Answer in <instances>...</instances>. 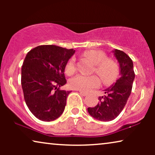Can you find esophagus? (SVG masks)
I'll return each mask as SVG.
<instances>
[{
	"mask_svg": "<svg viewBox=\"0 0 155 155\" xmlns=\"http://www.w3.org/2000/svg\"><path fill=\"white\" fill-rule=\"evenodd\" d=\"M79 92H80V94L82 95V96H84V97L87 96V93L86 92H82V91H80V90H79Z\"/></svg>",
	"mask_w": 155,
	"mask_h": 155,
	"instance_id": "obj_1",
	"label": "esophagus"
}]
</instances>
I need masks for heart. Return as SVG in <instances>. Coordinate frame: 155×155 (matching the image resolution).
<instances>
[{
  "mask_svg": "<svg viewBox=\"0 0 155 155\" xmlns=\"http://www.w3.org/2000/svg\"><path fill=\"white\" fill-rule=\"evenodd\" d=\"M83 56L90 59L94 63L93 72L98 75L104 83L113 82L119 73V67L113 59L107 58L104 52L99 50H89ZM75 58H71L65 65V71L68 75H71L76 71ZM99 79L96 75H78L70 80V86L75 90L82 92H89L99 85Z\"/></svg>",
  "mask_w": 155,
  "mask_h": 155,
  "instance_id": "heart-1",
  "label": "heart"
}]
</instances>
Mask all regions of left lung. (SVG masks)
Wrapping results in <instances>:
<instances>
[{
  "label": "left lung",
  "instance_id": "left-lung-1",
  "mask_svg": "<svg viewBox=\"0 0 155 155\" xmlns=\"http://www.w3.org/2000/svg\"><path fill=\"white\" fill-rule=\"evenodd\" d=\"M114 56L120 65V77L116 83L104 90V96L99 97V102L87 108L93 118L101 121H110L117 117L126 104L135 78L131 58L122 51L115 49Z\"/></svg>",
  "mask_w": 155,
  "mask_h": 155
}]
</instances>
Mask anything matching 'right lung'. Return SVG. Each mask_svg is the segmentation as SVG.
Listing matches in <instances>:
<instances>
[{
    "label": "right lung",
    "mask_w": 155,
    "mask_h": 155,
    "mask_svg": "<svg viewBox=\"0 0 155 155\" xmlns=\"http://www.w3.org/2000/svg\"><path fill=\"white\" fill-rule=\"evenodd\" d=\"M75 53L73 48L41 45L27 53L21 70V84L27 107L35 117L52 121L61 116L71 91L60 90L66 83L64 71Z\"/></svg>",
    "instance_id": "1"
}]
</instances>
